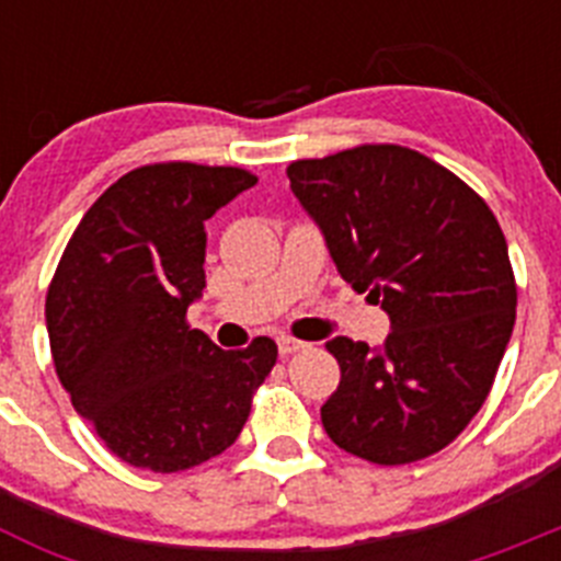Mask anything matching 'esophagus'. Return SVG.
<instances>
[{"label": "esophagus", "mask_w": 561, "mask_h": 561, "mask_svg": "<svg viewBox=\"0 0 561 561\" xmlns=\"http://www.w3.org/2000/svg\"><path fill=\"white\" fill-rule=\"evenodd\" d=\"M304 348H306V342L291 340V336H280V340H277V351H280V356L297 354V351H304Z\"/></svg>", "instance_id": "34e87169"}]
</instances>
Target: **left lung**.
I'll return each instance as SVG.
<instances>
[{
  "instance_id": "1",
  "label": "left lung",
  "mask_w": 561,
  "mask_h": 561,
  "mask_svg": "<svg viewBox=\"0 0 561 561\" xmlns=\"http://www.w3.org/2000/svg\"><path fill=\"white\" fill-rule=\"evenodd\" d=\"M356 291L390 317L381 348L334 336L340 388L320 415L345 453L413 463L483 408L517 317L508 244L472 187L404 146H356L286 168Z\"/></svg>"
}]
</instances>
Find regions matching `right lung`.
I'll list each match as a JSON object with an SVG mask.
<instances>
[{
  "label": "right lung",
  "instance_id": "1",
  "mask_svg": "<svg viewBox=\"0 0 561 561\" xmlns=\"http://www.w3.org/2000/svg\"><path fill=\"white\" fill-rule=\"evenodd\" d=\"M244 168L157 162L89 207L47 291V334L72 408L121 460L182 472L232 447L277 345L221 351L187 325L205 289V221L252 187Z\"/></svg>",
  "mask_w": 561,
  "mask_h": 561
}]
</instances>
